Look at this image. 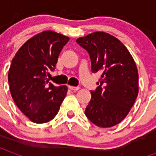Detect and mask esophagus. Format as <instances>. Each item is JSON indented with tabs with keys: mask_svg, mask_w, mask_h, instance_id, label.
<instances>
[{
	"mask_svg": "<svg viewBox=\"0 0 156 156\" xmlns=\"http://www.w3.org/2000/svg\"><path fill=\"white\" fill-rule=\"evenodd\" d=\"M68 88H70L71 90H73V91H77L79 89V87H74V86H68Z\"/></svg>",
	"mask_w": 156,
	"mask_h": 156,
	"instance_id": "obj_1",
	"label": "esophagus"
}]
</instances>
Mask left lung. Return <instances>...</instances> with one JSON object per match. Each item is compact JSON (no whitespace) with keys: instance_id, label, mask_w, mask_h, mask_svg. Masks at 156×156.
Wrapping results in <instances>:
<instances>
[{"instance_id":"8db88e82","label":"left lung","mask_w":156,"mask_h":156,"mask_svg":"<svg viewBox=\"0 0 156 156\" xmlns=\"http://www.w3.org/2000/svg\"><path fill=\"white\" fill-rule=\"evenodd\" d=\"M89 54L93 73H100L98 87L91 91L85 115L102 128L115 126L127 116L139 93L135 62L126 47L114 36L95 32L77 39Z\"/></svg>"}]
</instances>
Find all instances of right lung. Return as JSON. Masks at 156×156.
Returning <instances> with one entry per match:
<instances>
[{
    "mask_svg": "<svg viewBox=\"0 0 156 156\" xmlns=\"http://www.w3.org/2000/svg\"><path fill=\"white\" fill-rule=\"evenodd\" d=\"M69 41L66 36L44 31L26 41L12 59L8 72L11 94L19 109L36 124L57 115L66 97V85L49 83L62 49Z\"/></svg>",
    "mask_w": 156,
    "mask_h": 156,
    "instance_id": "obj_1",
    "label": "right lung"
}]
</instances>
